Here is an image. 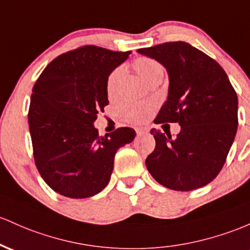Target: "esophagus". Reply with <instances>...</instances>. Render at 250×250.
Segmentation results:
<instances>
[{"label": "esophagus", "instance_id": "obj_1", "mask_svg": "<svg viewBox=\"0 0 250 250\" xmlns=\"http://www.w3.org/2000/svg\"><path fill=\"white\" fill-rule=\"evenodd\" d=\"M147 129L146 128H136V134L138 135H142V134H146L147 133Z\"/></svg>", "mask_w": 250, "mask_h": 250}]
</instances>
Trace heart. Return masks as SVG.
<instances>
[{
	"label": "heart",
	"mask_w": 250,
	"mask_h": 250,
	"mask_svg": "<svg viewBox=\"0 0 250 250\" xmlns=\"http://www.w3.org/2000/svg\"><path fill=\"white\" fill-rule=\"evenodd\" d=\"M133 68L135 72L148 84L154 79L163 78L164 67L158 60L150 57H139L133 62ZM123 79V68L116 67L106 79V95L109 98L117 97ZM153 110V103L150 102H123L117 108V114L125 122L131 125H139L145 122L149 117Z\"/></svg>",
	"instance_id": "1"
}]
</instances>
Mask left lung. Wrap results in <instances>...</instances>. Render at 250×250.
Instances as JSON below:
<instances>
[{
  "instance_id": "8db88e82",
  "label": "left lung",
  "mask_w": 250,
  "mask_h": 250,
  "mask_svg": "<svg viewBox=\"0 0 250 250\" xmlns=\"http://www.w3.org/2000/svg\"><path fill=\"white\" fill-rule=\"evenodd\" d=\"M138 52L156 59L168 72V97L154 122L182 127L174 139L150 130L155 148L146 159L147 169L171 190L208 185L221 172L236 135V91L221 65L190 43L169 41Z\"/></svg>"
}]
</instances>
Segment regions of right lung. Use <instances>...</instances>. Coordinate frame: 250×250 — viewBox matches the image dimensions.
I'll return each instance as SVG.
<instances>
[{"instance_id":"right-lung-1","label":"right lung","mask_w":250,"mask_h":250,"mask_svg":"<svg viewBox=\"0 0 250 250\" xmlns=\"http://www.w3.org/2000/svg\"><path fill=\"white\" fill-rule=\"evenodd\" d=\"M129 54L81 46L52 60L33 86L28 125L35 165L62 196L87 198L102 191L116 152L135 138L128 127L104 136L94 127L109 104L106 79Z\"/></svg>"}]
</instances>
